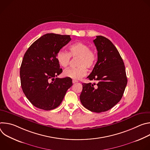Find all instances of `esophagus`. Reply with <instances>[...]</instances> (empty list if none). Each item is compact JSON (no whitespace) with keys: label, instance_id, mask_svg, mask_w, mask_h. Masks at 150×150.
<instances>
[{"label":"esophagus","instance_id":"1","mask_svg":"<svg viewBox=\"0 0 150 150\" xmlns=\"http://www.w3.org/2000/svg\"><path fill=\"white\" fill-rule=\"evenodd\" d=\"M72 82H73V83H76V82H78V81H76V80H72Z\"/></svg>","mask_w":150,"mask_h":150}]
</instances>
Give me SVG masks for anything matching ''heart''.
<instances>
[{
    "label": "heart",
    "mask_w": 150,
    "mask_h": 150,
    "mask_svg": "<svg viewBox=\"0 0 150 150\" xmlns=\"http://www.w3.org/2000/svg\"><path fill=\"white\" fill-rule=\"evenodd\" d=\"M69 52L59 50L56 54V60L62 67H67L70 62L71 57H78L76 68H71L63 72V75L74 80L81 79L87 74L86 68H93L96 62V53L90 49V46L83 42L78 41L71 45L69 47Z\"/></svg>",
    "instance_id": "1"
}]
</instances>
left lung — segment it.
I'll use <instances>...</instances> for the list:
<instances>
[{"instance_id":"obj_1","label":"left lung","mask_w":150,"mask_h":150,"mask_svg":"<svg viewBox=\"0 0 150 150\" xmlns=\"http://www.w3.org/2000/svg\"><path fill=\"white\" fill-rule=\"evenodd\" d=\"M93 42L98 59L87 78L97 81V83H83L80 100L88 110L101 113L112 109L121 100L127 81L123 61L112 42L101 35L96 36Z\"/></svg>"}]
</instances>
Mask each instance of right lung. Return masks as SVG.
Returning a JSON list of instances; mask_svg holds the SVG:
<instances>
[{
  "mask_svg": "<svg viewBox=\"0 0 150 150\" xmlns=\"http://www.w3.org/2000/svg\"><path fill=\"white\" fill-rule=\"evenodd\" d=\"M71 40L69 35L45 34L33 42L24 56L20 68L21 87L28 100L38 109L56 108L72 85L70 78H56L62 72L56 54Z\"/></svg>",
  "mask_w": 150,
  "mask_h": 150,
  "instance_id": "add662e5",
  "label": "right lung"
}]
</instances>
